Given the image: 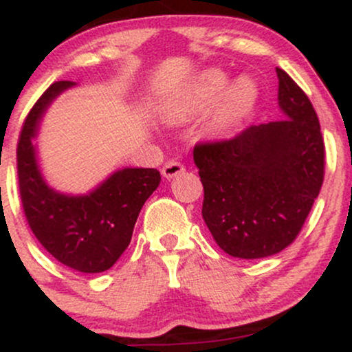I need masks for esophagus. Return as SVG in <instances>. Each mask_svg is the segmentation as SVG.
I'll use <instances>...</instances> for the list:
<instances>
[{"instance_id":"1","label":"esophagus","mask_w":352,"mask_h":352,"mask_svg":"<svg viewBox=\"0 0 352 352\" xmlns=\"http://www.w3.org/2000/svg\"><path fill=\"white\" fill-rule=\"evenodd\" d=\"M184 172H185L184 164L177 162V160H170V162H167L162 167V175L168 180L173 179V177H177V175H182Z\"/></svg>"}]
</instances>
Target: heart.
Returning <instances> with one entry per match:
<instances>
[{"label": "heart", "instance_id": "heart-1", "mask_svg": "<svg viewBox=\"0 0 352 352\" xmlns=\"http://www.w3.org/2000/svg\"><path fill=\"white\" fill-rule=\"evenodd\" d=\"M258 98L260 91L253 79L240 78L230 86L228 74L220 69H210L200 76L184 99L173 104L170 114L179 119L195 116L218 102L208 120V129L217 135H228L252 114Z\"/></svg>", "mask_w": 352, "mask_h": 352}]
</instances>
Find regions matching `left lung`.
<instances>
[{
    "label": "left lung",
    "instance_id": "1",
    "mask_svg": "<svg viewBox=\"0 0 352 352\" xmlns=\"http://www.w3.org/2000/svg\"><path fill=\"white\" fill-rule=\"evenodd\" d=\"M285 119L252 125L225 142L199 144L205 223L230 256L280 253L301 232L324 179V142L308 96L276 67Z\"/></svg>",
    "mask_w": 352,
    "mask_h": 352
}]
</instances>
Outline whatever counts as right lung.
<instances>
[{"label":"right lung","mask_w":352,"mask_h":352,"mask_svg":"<svg viewBox=\"0 0 352 352\" xmlns=\"http://www.w3.org/2000/svg\"><path fill=\"white\" fill-rule=\"evenodd\" d=\"M76 82L59 80L39 98L24 120L18 144V179L28 223L46 252L80 273H102L131 243L145 200L160 184L157 168L124 167L87 193H64L44 179L38 157L43 117Z\"/></svg>","instance_id":"obj_1"}]
</instances>
